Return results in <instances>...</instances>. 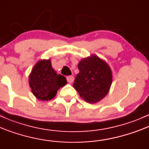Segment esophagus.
<instances>
[{
	"mask_svg": "<svg viewBox=\"0 0 149 149\" xmlns=\"http://www.w3.org/2000/svg\"><path fill=\"white\" fill-rule=\"evenodd\" d=\"M67 80H68V83H72L74 81V77L73 76H68L67 77Z\"/></svg>",
	"mask_w": 149,
	"mask_h": 149,
	"instance_id": "34e87169",
	"label": "esophagus"
}]
</instances>
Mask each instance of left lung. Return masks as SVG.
<instances>
[{
	"mask_svg": "<svg viewBox=\"0 0 149 149\" xmlns=\"http://www.w3.org/2000/svg\"><path fill=\"white\" fill-rule=\"evenodd\" d=\"M73 86L85 101L95 103L106 96L111 88L113 75L110 66L96 55L81 60L78 64Z\"/></svg>",
	"mask_w": 149,
	"mask_h": 149,
	"instance_id": "obj_1",
	"label": "left lung"
}]
</instances>
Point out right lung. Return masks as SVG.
<instances>
[{"label": "right lung", "mask_w": 149, "mask_h": 149, "mask_svg": "<svg viewBox=\"0 0 149 149\" xmlns=\"http://www.w3.org/2000/svg\"><path fill=\"white\" fill-rule=\"evenodd\" d=\"M67 83L66 78L57 74L53 69L50 59L37 62L29 76V86L33 94L43 101L54 98L58 90Z\"/></svg>", "instance_id": "right-lung-1"}]
</instances>
